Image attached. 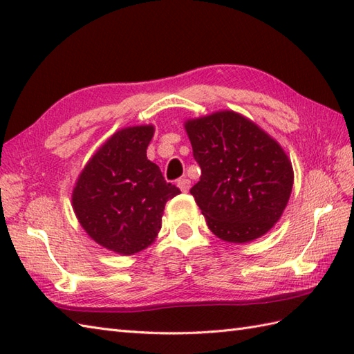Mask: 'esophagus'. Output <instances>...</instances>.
Returning a JSON list of instances; mask_svg holds the SVG:
<instances>
[{"label": "esophagus", "mask_w": 354, "mask_h": 354, "mask_svg": "<svg viewBox=\"0 0 354 354\" xmlns=\"http://www.w3.org/2000/svg\"><path fill=\"white\" fill-rule=\"evenodd\" d=\"M176 185L179 187V189H181V192H183V193H187V192L190 190V185H192V183H190V179L181 178V179H178Z\"/></svg>", "instance_id": "esophagus-1"}]
</instances>
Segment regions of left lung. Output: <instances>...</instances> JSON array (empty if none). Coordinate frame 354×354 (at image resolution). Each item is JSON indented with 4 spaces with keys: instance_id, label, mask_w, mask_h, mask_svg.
Returning a JSON list of instances; mask_svg holds the SVG:
<instances>
[{
    "instance_id": "left-lung-1",
    "label": "left lung",
    "mask_w": 354,
    "mask_h": 354,
    "mask_svg": "<svg viewBox=\"0 0 354 354\" xmlns=\"http://www.w3.org/2000/svg\"><path fill=\"white\" fill-rule=\"evenodd\" d=\"M202 175L190 193L208 228L225 242L261 237L280 219L292 193V162L278 142L234 111L187 120Z\"/></svg>"
}]
</instances>
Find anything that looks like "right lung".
<instances>
[{
  "instance_id": "add662e5",
  "label": "right lung",
  "mask_w": 354,
  "mask_h": 354,
  "mask_svg": "<svg viewBox=\"0 0 354 354\" xmlns=\"http://www.w3.org/2000/svg\"><path fill=\"white\" fill-rule=\"evenodd\" d=\"M153 132L152 124L115 132L88 161L73 190L82 228L117 254L132 255L152 245L165 202L181 193L147 160Z\"/></svg>"
}]
</instances>
